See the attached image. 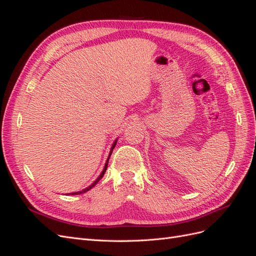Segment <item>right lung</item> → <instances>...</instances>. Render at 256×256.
I'll return each instance as SVG.
<instances>
[{
    "instance_id": "obj_1",
    "label": "right lung",
    "mask_w": 256,
    "mask_h": 256,
    "mask_svg": "<svg viewBox=\"0 0 256 256\" xmlns=\"http://www.w3.org/2000/svg\"><path fill=\"white\" fill-rule=\"evenodd\" d=\"M116 142H118V140H115L114 141V143H113V145H112V147H111V150H110V154H109V157H108V159H106V164H104V170H102V174H100L99 176H98V178L97 180L92 182L90 186H88V188H85V189H83L82 191H78V192H74V193H69V194H81V193H85L86 191H88V190H90L92 187H94V186L102 180V178L104 177V173H106V168H108V162H109V159H110V156H111V154H112V152H113V150H114V147H115V145H116Z\"/></svg>"
}]
</instances>
